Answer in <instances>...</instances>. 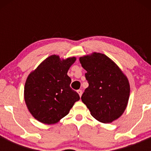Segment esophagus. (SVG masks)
<instances>
[{
	"label": "esophagus",
	"mask_w": 151,
	"mask_h": 151,
	"mask_svg": "<svg viewBox=\"0 0 151 151\" xmlns=\"http://www.w3.org/2000/svg\"><path fill=\"white\" fill-rule=\"evenodd\" d=\"M77 93H78L79 96H80L81 97L82 94H83V91H82V90H78V91H77Z\"/></svg>",
	"instance_id": "obj_1"
}]
</instances>
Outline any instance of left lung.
Instances as JSON below:
<instances>
[{
  "instance_id": "obj_1",
  "label": "left lung",
  "mask_w": 151,
  "mask_h": 151,
  "mask_svg": "<svg viewBox=\"0 0 151 151\" xmlns=\"http://www.w3.org/2000/svg\"><path fill=\"white\" fill-rule=\"evenodd\" d=\"M86 70L89 86L81 99L91 115L99 122L109 123L124 112L130 95L127 77L112 60L104 54L93 52L80 58Z\"/></svg>"
}]
</instances>
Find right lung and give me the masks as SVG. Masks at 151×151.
Returning <instances> with one entry per match:
<instances>
[{"label":"right lung","instance_id":"add662e5","mask_svg":"<svg viewBox=\"0 0 151 151\" xmlns=\"http://www.w3.org/2000/svg\"><path fill=\"white\" fill-rule=\"evenodd\" d=\"M75 57L61 59L52 55L29 74L24 88L25 104L35 119L45 124H55L67 115L79 94L70 88L68 69Z\"/></svg>","mask_w":151,"mask_h":151}]
</instances>
